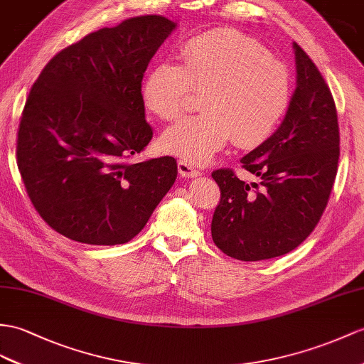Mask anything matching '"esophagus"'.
<instances>
[{
  "label": "esophagus",
  "instance_id": "esophagus-1",
  "mask_svg": "<svg viewBox=\"0 0 364 364\" xmlns=\"http://www.w3.org/2000/svg\"><path fill=\"white\" fill-rule=\"evenodd\" d=\"M177 168H179V173L183 176V177H198L200 176V170L199 168H196V165H193L187 161H179L177 162Z\"/></svg>",
  "mask_w": 364,
  "mask_h": 364
}]
</instances>
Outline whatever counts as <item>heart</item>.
Segmentation results:
<instances>
[{
    "instance_id": "b5f03b06",
    "label": "heart",
    "mask_w": 364,
    "mask_h": 364,
    "mask_svg": "<svg viewBox=\"0 0 364 364\" xmlns=\"http://www.w3.org/2000/svg\"><path fill=\"white\" fill-rule=\"evenodd\" d=\"M179 58L181 65L154 66L141 90L148 109L164 120L181 117L193 92H203V112L166 129L165 151L203 164L232 137L239 148H255L277 128L290 103L291 78L259 41L213 29L185 41Z\"/></svg>"
}]
</instances>
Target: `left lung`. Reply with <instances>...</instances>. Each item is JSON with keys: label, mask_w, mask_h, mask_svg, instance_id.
I'll return each mask as SVG.
<instances>
[{"label": "left lung", "mask_w": 364, "mask_h": 364, "mask_svg": "<svg viewBox=\"0 0 364 364\" xmlns=\"http://www.w3.org/2000/svg\"><path fill=\"white\" fill-rule=\"evenodd\" d=\"M296 87L279 128L247 156L242 168L259 177L249 185L233 170L211 176L220 190L211 220L218 249L239 261L286 255L314 232L338 170L340 128L329 86L294 43Z\"/></svg>", "instance_id": "left-lung-1"}]
</instances>
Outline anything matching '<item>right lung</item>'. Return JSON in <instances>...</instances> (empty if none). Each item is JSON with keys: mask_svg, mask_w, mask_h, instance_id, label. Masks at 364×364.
Here are the masks:
<instances>
[{"mask_svg": "<svg viewBox=\"0 0 364 364\" xmlns=\"http://www.w3.org/2000/svg\"><path fill=\"white\" fill-rule=\"evenodd\" d=\"M176 29L141 15L87 33L50 58L21 114L16 164L46 224L73 241L125 244L177 177L170 156L134 164L153 139L141 78Z\"/></svg>", "mask_w": 364, "mask_h": 364, "instance_id": "1", "label": "right lung"}]
</instances>
